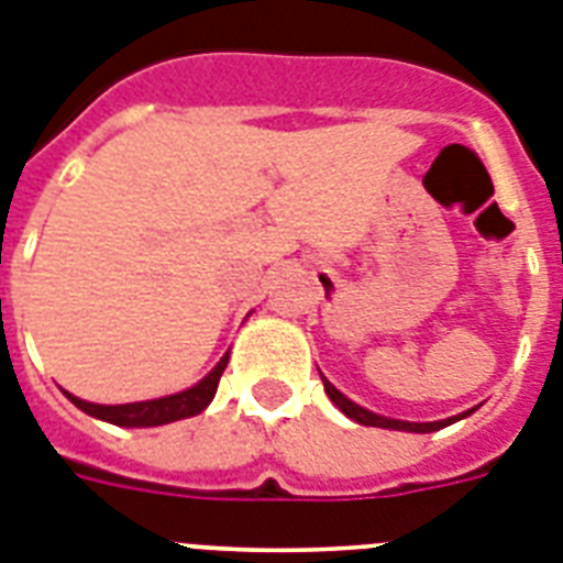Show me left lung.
<instances>
[{
  "label": "left lung",
  "instance_id": "1",
  "mask_svg": "<svg viewBox=\"0 0 563 563\" xmlns=\"http://www.w3.org/2000/svg\"><path fill=\"white\" fill-rule=\"evenodd\" d=\"M323 377V375H320ZM323 389L325 395H329V400H332L334 406H338L340 412L346 415V418L357 420V423H363V427H377V429H398V432H438V429L450 427V423H455V420L466 418V415H472L475 409H470V412H461V415H452V418L446 420H429V423H415V420H398V418H386V415H377V412H369V409H363L361 404H354V400H349L346 395L340 389H334L329 380L323 377Z\"/></svg>",
  "mask_w": 563,
  "mask_h": 563
}]
</instances>
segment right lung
Returning <instances> with one entry per match:
<instances>
[{
	"label": "right lung",
	"mask_w": 563,
	"mask_h": 563,
	"mask_svg": "<svg viewBox=\"0 0 563 563\" xmlns=\"http://www.w3.org/2000/svg\"><path fill=\"white\" fill-rule=\"evenodd\" d=\"M225 366H229V352H225L214 369L202 377L200 384H194L191 389H183L177 391V395H165V398L136 400V404L106 406V404H88V400L77 398V395H70V391H65V395H68L70 404L77 406V409H82L85 415H91V418L97 420H106V423H113V427H129V429L163 427V423H174V420L200 415L202 409L214 400L217 384H220Z\"/></svg>",
	"instance_id": "obj_1"
}]
</instances>
